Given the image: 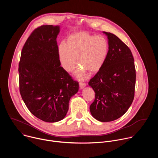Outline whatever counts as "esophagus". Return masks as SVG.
Wrapping results in <instances>:
<instances>
[{
    "label": "esophagus",
    "instance_id": "34e87169",
    "mask_svg": "<svg viewBox=\"0 0 158 158\" xmlns=\"http://www.w3.org/2000/svg\"><path fill=\"white\" fill-rule=\"evenodd\" d=\"M79 85H80V88L82 89V88H84L86 85V83L81 82H79Z\"/></svg>",
    "mask_w": 158,
    "mask_h": 158
}]
</instances>
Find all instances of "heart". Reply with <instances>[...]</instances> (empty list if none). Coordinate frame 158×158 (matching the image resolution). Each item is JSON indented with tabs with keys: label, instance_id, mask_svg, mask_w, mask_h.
I'll use <instances>...</instances> for the list:
<instances>
[{
	"label": "heart",
	"instance_id": "1",
	"mask_svg": "<svg viewBox=\"0 0 158 158\" xmlns=\"http://www.w3.org/2000/svg\"><path fill=\"white\" fill-rule=\"evenodd\" d=\"M109 49V42L105 37L79 32L69 35L66 44L62 42L59 45L57 54L61 66L67 72L74 69L77 59L79 67L76 75L82 78L86 71L93 74L101 69Z\"/></svg>",
	"mask_w": 158,
	"mask_h": 158
}]
</instances>
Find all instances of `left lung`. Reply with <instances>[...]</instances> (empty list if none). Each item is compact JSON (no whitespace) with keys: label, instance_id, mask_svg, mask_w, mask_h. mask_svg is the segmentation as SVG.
Masks as SVG:
<instances>
[{"label":"left lung","instance_id":"1","mask_svg":"<svg viewBox=\"0 0 158 158\" xmlns=\"http://www.w3.org/2000/svg\"><path fill=\"white\" fill-rule=\"evenodd\" d=\"M109 44L107 59L89 85L95 92L90 106L92 116L101 122L114 121L124 115L134 98L136 69L130 49L116 35L104 32Z\"/></svg>","mask_w":158,"mask_h":158}]
</instances>
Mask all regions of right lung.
Masks as SVG:
<instances>
[{"mask_svg": "<svg viewBox=\"0 0 158 158\" xmlns=\"http://www.w3.org/2000/svg\"><path fill=\"white\" fill-rule=\"evenodd\" d=\"M59 26L43 25L35 29L22 48L19 63V91L31 113L48 123L64 118L71 98L79 90L60 66L57 54Z\"/></svg>", "mask_w": 158, "mask_h": 158, "instance_id": "obj_1", "label": "right lung"}]
</instances>
